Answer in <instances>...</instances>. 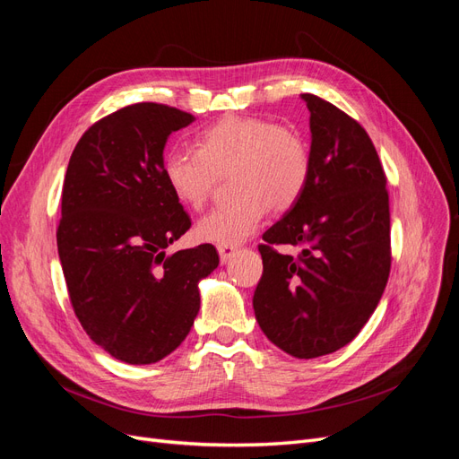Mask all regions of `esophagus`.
Wrapping results in <instances>:
<instances>
[{
  "mask_svg": "<svg viewBox=\"0 0 459 459\" xmlns=\"http://www.w3.org/2000/svg\"><path fill=\"white\" fill-rule=\"evenodd\" d=\"M235 253H238V248H235L233 245H218V255H220L221 264L228 262Z\"/></svg>",
  "mask_w": 459,
  "mask_h": 459,
  "instance_id": "1",
  "label": "esophagus"
}]
</instances>
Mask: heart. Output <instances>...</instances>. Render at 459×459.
Returning a JSON list of instances; mask_svg holds the SVG:
<instances>
[{
	"label": "heart",
	"mask_w": 459,
	"mask_h": 459,
	"mask_svg": "<svg viewBox=\"0 0 459 459\" xmlns=\"http://www.w3.org/2000/svg\"><path fill=\"white\" fill-rule=\"evenodd\" d=\"M174 197L201 211L221 176L231 174L238 199L201 218L197 238L214 245H239L258 230L270 206L289 211L312 176L308 142L297 130L258 117H230L199 134L195 149L174 147L162 160Z\"/></svg>",
	"instance_id": "obj_1"
}]
</instances>
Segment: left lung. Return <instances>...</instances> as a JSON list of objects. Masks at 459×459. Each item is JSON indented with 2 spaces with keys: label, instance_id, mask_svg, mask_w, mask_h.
Returning <instances> with one entry per match:
<instances>
[{
  "label": "left lung",
  "instance_id": "left-lung-1",
  "mask_svg": "<svg viewBox=\"0 0 459 459\" xmlns=\"http://www.w3.org/2000/svg\"><path fill=\"white\" fill-rule=\"evenodd\" d=\"M310 110L312 176L300 201L264 231L253 307L260 329L295 358L342 349L377 308L391 273L386 176L368 132L322 97ZM293 244L297 257L274 247Z\"/></svg>",
  "mask_w": 459,
  "mask_h": 459
}]
</instances>
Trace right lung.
Listing matches in <instances>:
<instances>
[{"label":"right lung","instance_id":"add662e5","mask_svg":"<svg viewBox=\"0 0 459 459\" xmlns=\"http://www.w3.org/2000/svg\"><path fill=\"white\" fill-rule=\"evenodd\" d=\"M193 115L134 103L76 143L63 182L57 248L73 310L90 339L126 364H155L193 325L197 283L218 266L212 245L166 255L191 228L162 172L169 135Z\"/></svg>","mask_w":459,"mask_h":459}]
</instances>
